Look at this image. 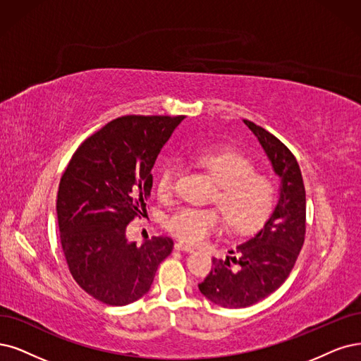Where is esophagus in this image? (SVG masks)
Wrapping results in <instances>:
<instances>
[{"mask_svg":"<svg viewBox=\"0 0 361 361\" xmlns=\"http://www.w3.org/2000/svg\"><path fill=\"white\" fill-rule=\"evenodd\" d=\"M176 250H178V251H185V252H193L195 251V248L193 247H190V245H188V244H183V243H176Z\"/></svg>","mask_w":361,"mask_h":361,"instance_id":"obj_1","label":"esophagus"}]
</instances>
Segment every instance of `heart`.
I'll list each match as a JSON object with an SVG mask.
<instances>
[{"label":"heart","mask_w":361,"mask_h":361,"mask_svg":"<svg viewBox=\"0 0 361 361\" xmlns=\"http://www.w3.org/2000/svg\"><path fill=\"white\" fill-rule=\"evenodd\" d=\"M195 162L204 168L217 183L212 196L214 202L236 233L255 231L269 216L274 205V183L256 171L250 157L231 149L204 150L195 156ZM178 169L173 164L160 169L156 180L159 196L168 197L176 189ZM166 231L188 244L202 243L219 233L224 220L219 209L181 207L166 217Z\"/></svg>","instance_id":"1"}]
</instances>
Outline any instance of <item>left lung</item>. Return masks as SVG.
<instances>
[{"instance_id": "1", "label": "left lung", "mask_w": 361, "mask_h": 361, "mask_svg": "<svg viewBox=\"0 0 361 361\" xmlns=\"http://www.w3.org/2000/svg\"><path fill=\"white\" fill-rule=\"evenodd\" d=\"M268 154L281 178L278 204L263 228L229 252L212 259L208 276L199 290L223 308H245L268 298L295 268L306 233V195L302 172L288 147L271 132L244 120Z\"/></svg>"}]
</instances>
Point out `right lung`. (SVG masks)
<instances>
[{"instance_id": "right-lung-1", "label": "right lung", "mask_w": 361, "mask_h": 361, "mask_svg": "<svg viewBox=\"0 0 361 361\" xmlns=\"http://www.w3.org/2000/svg\"><path fill=\"white\" fill-rule=\"evenodd\" d=\"M183 118H114L80 144L62 173L56 212L63 256L75 283L105 305L142 298L173 248L168 236L129 243L126 226L145 207L157 154Z\"/></svg>"}]
</instances>
